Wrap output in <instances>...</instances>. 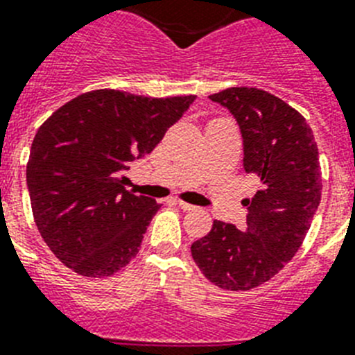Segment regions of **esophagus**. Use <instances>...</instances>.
<instances>
[{"label": "esophagus", "mask_w": 355, "mask_h": 355, "mask_svg": "<svg viewBox=\"0 0 355 355\" xmlns=\"http://www.w3.org/2000/svg\"><path fill=\"white\" fill-rule=\"evenodd\" d=\"M178 207H180V209H184V211H195L196 207L193 204H187V202H184V200H178Z\"/></svg>", "instance_id": "1"}]
</instances>
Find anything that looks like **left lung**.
Masks as SVG:
<instances>
[{"label":"left lung","instance_id":"left-lung-1","mask_svg":"<svg viewBox=\"0 0 355 355\" xmlns=\"http://www.w3.org/2000/svg\"><path fill=\"white\" fill-rule=\"evenodd\" d=\"M209 99L236 119L243 169L260 189L243 200L245 231L214 220L191 254L211 284L249 291L276 276L302 247L321 200L320 153L305 117L269 92L236 86Z\"/></svg>","mask_w":355,"mask_h":355}]
</instances>
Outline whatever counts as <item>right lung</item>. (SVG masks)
I'll use <instances>...</instances> for the list:
<instances>
[{
  "mask_svg": "<svg viewBox=\"0 0 355 355\" xmlns=\"http://www.w3.org/2000/svg\"><path fill=\"white\" fill-rule=\"evenodd\" d=\"M195 97L94 90L41 124L26 186L41 236L68 269L104 278L135 258L160 204L126 191L124 171L153 151Z\"/></svg>",
  "mask_w": 355,
  "mask_h": 355,
  "instance_id": "right-lung-1",
  "label": "right lung"
}]
</instances>
